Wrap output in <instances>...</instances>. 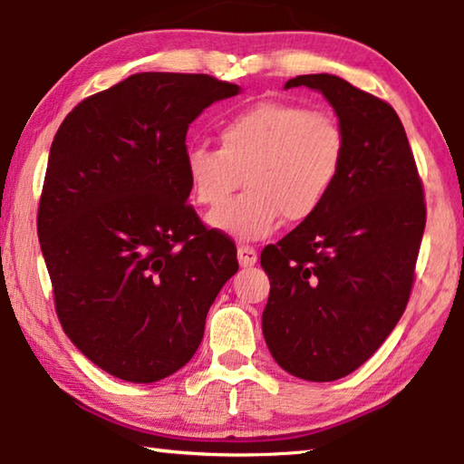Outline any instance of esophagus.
Here are the masks:
<instances>
[{"label":"esophagus","instance_id":"1","mask_svg":"<svg viewBox=\"0 0 464 464\" xmlns=\"http://www.w3.org/2000/svg\"><path fill=\"white\" fill-rule=\"evenodd\" d=\"M237 260L241 268H249L257 262V251L251 246H239L237 247Z\"/></svg>","mask_w":464,"mask_h":464}]
</instances>
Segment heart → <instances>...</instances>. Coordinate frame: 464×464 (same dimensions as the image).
Here are the masks:
<instances>
[{
  "mask_svg": "<svg viewBox=\"0 0 464 464\" xmlns=\"http://www.w3.org/2000/svg\"><path fill=\"white\" fill-rule=\"evenodd\" d=\"M218 145L188 147L186 176L202 207H218L246 178L239 199L208 215L210 227L235 239H262L282 218L301 225L315 217L345 160V135L334 114L280 100L225 119Z\"/></svg>",
  "mask_w": 464,
  "mask_h": 464,
  "instance_id": "1",
  "label": "heart"
}]
</instances>
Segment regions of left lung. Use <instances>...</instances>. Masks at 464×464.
Returning a JSON list of instances; mask_svg holds the SVG:
<instances>
[{
    "instance_id": "8db88e82",
    "label": "left lung",
    "mask_w": 464,
    "mask_h": 464,
    "mask_svg": "<svg viewBox=\"0 0 464 464\" xmlns=\"http://www.w3.org/2000/svg\"><path fill=\"white\" fill-rule=\"evenodd\" d=\"M334 106L345 160L319 213L262 251L266 343L286 372L327 382L354 372L401 319L415 280L426 200L395 110L342 77L296 75Z\"/></svg>"
}]
</instances>
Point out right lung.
<instances>
[{
	"label": "right lung",
	"mask_w": 464,
	"mask_h": 464,
	"mask_svg": "<svg viewBox=\"0 0 464 464\" xmlns=\"http://www.w3.org/2000/svg\"><path fill=\"white\" fill-rule=\"evenodd\" d=\"M239 85L135 73L80 102L53 139L38 239L54 311L108 374L155 382L198 350L237 249L188 204L186 132Z\"/></svg>",
	"instance_id": "1"
}]
</instances>
